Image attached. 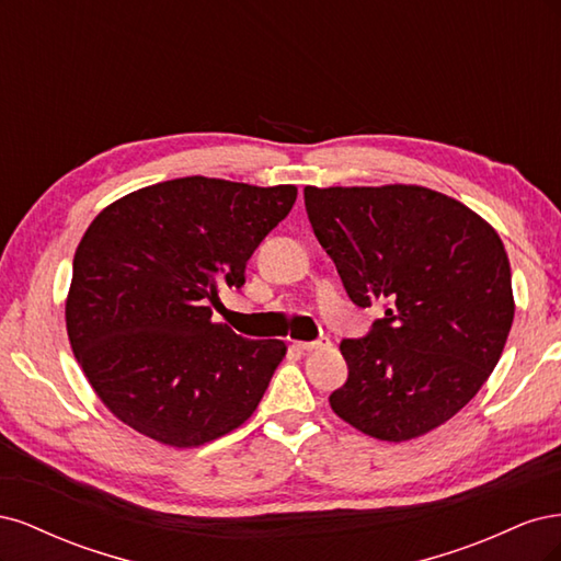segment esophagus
I'll return each instance as SVG.
<instances>
[{
    "label": "esophagus",
    "mask_w": 561,
    "mask_h": 561,
    "mask_svg": "<svg viewBox=\"0 0 561 561\" xmlns=\"http://www.w3.org/2000/svg\"><path fill=\"white\" fill-rule=\"evenodd\" d=\"M325 346H330L328 336L318 339V342H295V348H299V351H318V348H325Z\"/></svg>",
    "instance_id": "1"
}]
</instances>
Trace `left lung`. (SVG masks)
<instances>
[{
    "mask_svg": "<svg viewBox=\"0 0 561 561\" xmlns=\"http://www.w3.org/2000/svg\"><path fill=\"white\" fill-rule=\"evenodd\" d=\"M304 203L351 301L386 304L367 336L339 346L348 379L332 412L383 443L443 426L478 396L511 334L501 236L461 201L416 184L304 186Z\"/></svg>",
    "mask_w": 561,
    "mask_h": 561,
    "instance_id": "8db88e82",
    "label": "left lung"
}]
</instances>
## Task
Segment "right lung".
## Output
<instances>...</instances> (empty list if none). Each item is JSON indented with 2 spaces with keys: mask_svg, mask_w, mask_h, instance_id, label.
Listing matches in <instances>:
<instances>
[{
  "mask_svg": "<svg viewBox=\"0 0 561 561\" xmlns=\"http://www.w3.org/2000/svg\"><path fill=\"white\" fill-rule=\"evenodd\" d=\"M295 198V184L192 175L142 186L93 219L75 252L65 322L79 367L118 421L190 449L257 410L287 346L213 322L210 304L245 283L250 254Z\"/></svg>",
  "mask_w": 561,
  "mask_h": 561,
  "instance_id": "right-lung-1",
  "label": "right lung"
}]
</instances>
